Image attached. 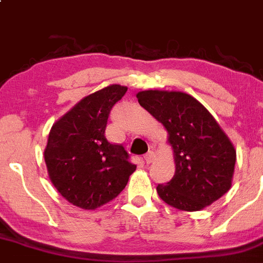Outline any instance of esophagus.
Masks as SVG:
<instances>
[{"mask_svg": "<svg viewBox=\"0 0 263 263\" xmlns=\"http://www.w3.org/2000/svg\"><path fill=\"white\" fill-rule=\"evenodd\" d=\"M154 159H156V153H154V152H152V151L148 152V153L144 156V162L147 164L152 163V162H153Z\"/></svg>", "mask_w": 263, "mask_h": 263, "instance_id": "obj_1", "label": "esophagus"}]
</instances>
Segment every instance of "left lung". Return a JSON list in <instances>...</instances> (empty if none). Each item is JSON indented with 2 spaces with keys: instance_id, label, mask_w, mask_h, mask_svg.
<instances>
[{
  "instance_id": "obj_1",
  "label": "left lung",
  "mask_w": 263,
  "mask_h": 263,
  "mask_svg": "<svg viewBox=\"0 0 263 263\" xmlns=\"http://www.w3.org/2000/svg\"><path fill=\"white\" fill-rule=\"evenodd\" d=\"M137 99L163 124L173 149L175 175L157 186L159 197L185 212H197L220 199L232 186L237 153L206 107L180 91H140Z\"/></svg>"
}]
</instances>
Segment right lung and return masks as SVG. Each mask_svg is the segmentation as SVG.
<instances>
[{"mask_svg":"<svg viewBox=\"0 0 263 263\" xmlns=\"http://www.w3.org/2000/svg\"><path fill=\"white\" fill-rule=\"evenodd\" d=\"M128 87L110 85L83 97L51 126L44 151L54 187L71 204L95 210L125 189L137 166L105 137L112 106Z\"/></svg>","mask_w":263,"mask_h":263,"instance_id":"1","label":"right lung"}]
</instances>
